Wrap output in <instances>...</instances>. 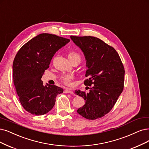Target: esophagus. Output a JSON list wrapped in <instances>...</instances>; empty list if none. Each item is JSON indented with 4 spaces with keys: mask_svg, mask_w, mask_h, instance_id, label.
Wrapping results in <instances>:
<instances>
[{
    "mask_svg": "<svg viewBox=\"0 0 149 149\" xmlns=\"http://www.w3.org/2000/svg\"><path fill=\"white\" fill-rule=\"evenodd\" d=\"M64 93H70V94H74L73 91H72V90H69V89H68V88L65 89L64 90Z\"/></svg>",
    "mask_w": 149,
    "mask_h": 149,
    "instance_id": "34e87169",
    "label": "esophagus"
}]
</instances>
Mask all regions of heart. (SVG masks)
Instances as JSON below:
<instances>
[{
	"label": "heart",
	"instance_id": "obj_1",
	"mask_svg": "<svg viewBox=\"0 0 149 149\" xmlns=\"http://www.w3.org/2000/svg\"><path fill=\"white\" fill-rule=\"evenodd\" d=\"M68 58L70 62H72L75 59H81L80 55L75 52H70L68 53ZM73 79V76L72 75H63L61 77V80L65 85H69L71 84V81Z\"/></svg>",
	"mask_w": 149,
	"mask_h": 149
}]
</instances>
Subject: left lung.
<instances>
[{
    "instance_id": "obj_1",
    "label": "left lung",
    "mask_w": 149,
    "mask_h": 149,
    "mask_svg": "<svg viewBox=\"0 0 149 149\" xmlns=\"http://www.w3.org/2000/svg\"><path fill=\"white\" fill-rule=\"evenodd\" d=\"M84 52L88 69L84 84L89 93L75 91L85 105L77 110L81 116L96 120L111 111L124 88L125 69L118 53L102 40L92 36H70Z\"/></svg>"
}]
</instances>
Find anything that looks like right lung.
Returning <instances> with one entry per match:
<instances>
[{
  "label": "right lung",
  "mask_w": 149,
  "mask_h": 149,
  "mask_svg": "<svg viewBox=\"0 0 149 149\" xmlns=\"http://www.w3.org/2000/svg\"><path fill=\"white\" fill-rule=\"evenodd\" d=\"M68 38L43 33L32 38L16 53L13 63V79L22 106L32 115L50 111L56 97L63 92L56 85H43L41 78L59 48Z\"/></svg>",
  "instance_id": "right-lung-1"
}]
</instances>
